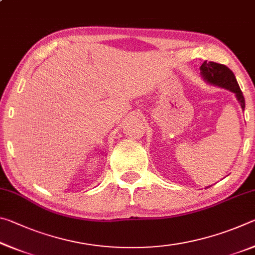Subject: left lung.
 <instances>
[{
	"instance_id": "1",
	"label": "left lung",
	"mask_w": 255,
	"mask_h": 255,
	"mask_svg": "<svg viewBox=\"0 0 255 255\" xmlns=\"http://www.w3.org/2000/svg\"><path fill=\"white\" fill-rule=\"evenodd\" d=\"M201 75L208 83L218 85L221 88L227 89L230 91L234 92L236 94V98L239 102L241 103L242 109L244 110L245 108V100L242 93L240 85L237 83L236 77L230 68L223 64H218L215 62H204V64L200 66Z\"/></svg>"
}]
</instances>
